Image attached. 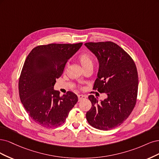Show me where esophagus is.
<instances>
[{
  "instance_id": "34e87169",
  "label": "esophagus",
  "mask_w": 159,
  "mask_h": 159,
  "mask_svg": "<svg viewBox=\"0 0 159 159\" xmlns=\"http://www.w3.org/2000/svg\"><path fill=\"white\" fill-rule=\"evenodd\" d=\"M86 98V96H84V95H83V94H79L78 95V98H79V101L83 100V99H84Z\"/></svg>"
}]
</instances>
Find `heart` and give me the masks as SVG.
<instances>
[{
  "instance_id": "1",
  "label": "heart",
  "mask_w": 159,
  "mask_h": 159,
  "mask_svg": "<svg viewBox=\"0 0 159 159\" xmlns=\"http://www.w3.org/2000/svg\"><path fill=\"white\" fill-rule=\"evenodd\" d=\"M79 61L84 69L93 65V59L88 53H82L79 57Z\"/></svg>"
}]
</instances>
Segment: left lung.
Here are the masks:
<instances>
[{"mask_svg":"<svg viewBox=\"0 0 159 159\" xmlns=\"http://www.w3.org/2000/svg\"><path fill=\"white\" fill-rule=\"evenodd\" d=\"M84 45L99 63L93 89L107 96L100 102L93 95L89 96L92 107L86 112V120L96 129H114L129 117L135 106L139 82L136 65L130 55L114 42Z\"/></svg>","mask_w":159,"mask_h":159,"instance_id":"left-lung-1","label":"left lung"}]
</instances>
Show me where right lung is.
Masks as SVG:
<instances>
[{
    "label": "right lung",
    "mask_w": 159,
    "mask_h": 159,
    "mask_svg": "<svg viewBox=\"0 0 159 159\" xmlns=\"http://www.w3.org/2000/svg\"><path fill=\"white\" fill-rule=\"evenodd\" d=\"M82 45H39L26 57L19 79V95L29 116L38 124L48 128L59 127L78 102L72 92L60 96L53 88L66 62Z\"/></svg>",
    "instance_id": "add662e5"
}]
</instances>
